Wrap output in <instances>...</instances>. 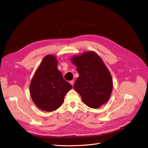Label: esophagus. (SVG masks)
Instances as JSON below:
<instances>
[{
    "label": "esophagus",
    "mask_w": 148,
    "mask_h": 148,
    "mask_svg": "<svg viewBox=\"0 0 148 148\" xmlns=\"http://www.w3.org/2000/svg\"><path fill=\"white\" fill-rule=\"evenodd\" d=\"M70 83L72 85V86H73V84H74V80H71V81L70 82Z\"/></svg>",
    "instance_id": "obj_1"
}]
</instances>
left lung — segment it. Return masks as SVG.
I'll return each mask as SVG.
<instances>
[{"label": "left lung", "mask_w": 148, "mask_h": 148, "mask_svg": "<svg viewBox=\"0 0 148 148\" xmlns=\"http://www.w3.org/2000/svg\"><path fill=\"white\" fill-rule=\"evenodd\" d=\"M79 73L74 89L85 104L97 109L109 99L113 88L112 76L101 58L88 51L71 59Z\"/></svg>", "instance_id": "obj_1"}]
</instances>
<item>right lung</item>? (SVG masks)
<instances>
[{
  "mask_svg": "<svg viewBox=\"0 0 148 148\" xmlns=\"http://www.w3.org/2000/svg\"><path fill=\"white\" fill-rule=\"evenodd\" d=\"M57 62L54 56L44 57L31 81V98L42 110L52 112L57 109L63 103L66 93L72 88L57 69Z\"/></svg>",
  "mask_w": 148,
  "mask_h": 148,
  "instance_id": "right-lung-1",
  "label": "right lung"
}]
</instances>
